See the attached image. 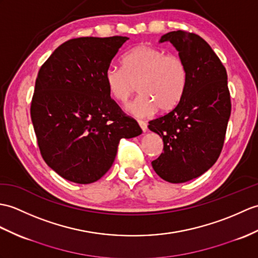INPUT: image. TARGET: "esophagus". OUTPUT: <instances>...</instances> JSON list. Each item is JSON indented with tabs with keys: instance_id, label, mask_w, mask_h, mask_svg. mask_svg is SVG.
<instances>
[{
	"instance_id": "esophagus-1",
	"label": "esophagus",
	"mask_w": 258,
	"mask_h": 258,
	"mask_svg": "<svg viewBox=\"0 0 258 258\" xmlns=\"http://www.w3.org/2000/svg\"><path fill=\"white\" fill-rule=\"evenodd\" d=\"M139 124H140L141 128L143 130V132H146V131H147V123H146V122H144V121H139Z\"/></svg>"
}]
</instances>
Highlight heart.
I'll use <instances>...</instances> for the list:
<instances>
[{
	"label": "heart",
	"mask_w": 258,
	"mask_h": 258,
	"mask_svg": "<svg viewBox=\"0 0 258 258\" xmlns=\"http://www.w3.org/2000/svg\"><path fill=\"white\" fill-rule=\"evenodd\" d=\"M122 67H109L104 80L111 97L125 103L135 91L140 95L126 106L136 117H147L158 109L168 112L181 100L187 86V68L175 53L151 45H139L125 53Z\"/></svg>",
	"instance_id": "heart-1"
}]
</instances>
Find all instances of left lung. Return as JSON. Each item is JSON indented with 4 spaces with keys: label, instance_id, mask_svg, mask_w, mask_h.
Instances as JSON below:
<instances>
[{
    "label": "left lung",
    "instance_id": "1",
    "mask_svg": "<svg viewBox=\"0 0 258 258\" xmlns=\"http://www.w3.org/2000/svg\"><path fill=\"white\" fill-rule=\"evenodd\" d=\"M169 41L187 68V86L179 103L149 121L148 128L163 137L164 152L152 161L157 175L181 183L210 169L222 151L231 98L224 66L199 35L176 31L161 36Z\"/></svg>",
    "mask_w": 258,
    "mask_h": 258
}]
</instances>
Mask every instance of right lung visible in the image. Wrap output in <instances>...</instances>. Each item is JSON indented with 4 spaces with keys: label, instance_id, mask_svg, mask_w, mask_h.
I'll return each mask as SVG.
<instances>
[{
    "label": "right lung",
    "instance_id": "right-lung-1",
    "mask_svg": "<svg viewBox=\"0 0 258 258\" xmlns=\"http://www.w3.org/2000/svg\"><path fill=\"white\" fill-rule=\"evenodd\" d=\"M128 38L79 37L55 49L35 82L31 117L45 163L76 183L99 180L122 139L142 134L110 97L104 75Z\"/></svg>",
    "mask_w": 258,
    "mask_h": 258
}]
</instances>
